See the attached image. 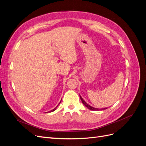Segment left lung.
<instances>
[{
  "mask_svg": "<svg viewBox=\"0 0 146 146\" xmlns=\"http://www.w3.org/2000/svg\"><path fill=\"white\" fill-rule=\"evenodd\" d=\"M80 99H81V100H82V103L83 104V105L85 106L86 107H87L88 109H90V110H92V111H99V110H106L107 109V108H94V107H91V106H90V105H88L86 102L83 99V98H82V97L80 96Z\"/></svg>",
  "mask_w": 146,
  "mask_h": 146,
  "instance_id": "left-lung-1",
  "label": "left lung"
}]
</instances>
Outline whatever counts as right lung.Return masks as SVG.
I'll return each mask as SVG.
<instances>
[{"instance_id": "right-lung-1", "label": "right lung", "mask_w": 146, "mask_h": 146, "mask_svg": "<svg viewBox=\"0 0 146 146\" xmlns=\"http://www.w3.org/2000/svg\"><path fill=\"white\" fill-rule=\"evenodd\" d=\"M60 103H61V102H60L59 103V104H60ZM59 104H58V105H59ZM58 105H57V106H56V107H55V108L54 109H53L52 110H51V111H48V112H52V111H55V110L56 109V108H57V107H58Z\"/></svg>"}]
</instances>
